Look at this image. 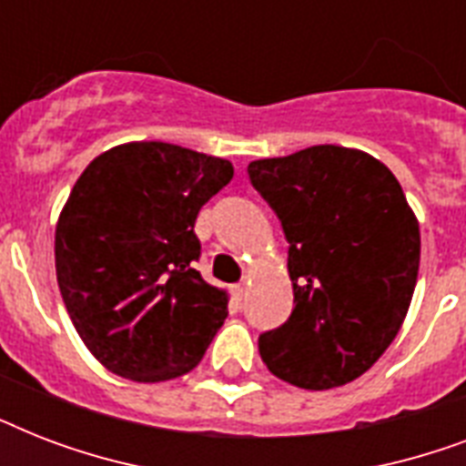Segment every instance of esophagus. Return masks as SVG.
Returning <instances> with one entry per match:
<instances>
[{
	"label": "esophagus",
	"mask_w": 466,
	"mask_h": 466,
	"mask_svg": "<svg viewBox=\"0 0 466 466\" xmlns=\"http://www.w3.org/2000/svg\"><path fill=\"white\" fill-rule=\"evenodd\" d=\"M232 292H234V298H237V299L247 298V292H248V283H247V280H241V283L234 285Z\"/></svg>",
	"instance_id": "obj_1"
}]
</instances>
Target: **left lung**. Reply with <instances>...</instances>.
<instances>
[{"mask_svg": "<svg viewBox=\"0 0 466 466\" xmlns=\"http://www.w3.org/2000/svg\"><path fill=\"white\" fill-rule=\"evenodd\" d=\"M248 178L283 225L295 292L290 319L258 336L263 362L302 390L353 382L390 348L419 278V219L397 176L317 145L251 161Z\"/></svg>", "mask_w": 466, "mask_h": 466, "instance_id": "left-lung-1", "label": "left lung"}]
</instances>
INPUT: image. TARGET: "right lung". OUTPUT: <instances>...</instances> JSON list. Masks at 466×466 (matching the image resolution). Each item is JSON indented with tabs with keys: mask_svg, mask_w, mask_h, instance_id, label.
<instances>
[{
	"mask_svg": "<svg viewBox=\"0 0 466 466\" xmlns=\"http://www.w3.org/2000/svg\"><path fill=\"white\" fill-rule=\"evenodd\" d=\"M227 159L127 142L76 178L55 229V270L79 339L133 382L186 375L227 319V292L193 268L200 208L232 181Z\"/></svg>",
	"mask_w": 466,
	"mask_h": 466,
	"instance_id": "add662e5",
	"label": "right lung"
}]
</instances>
